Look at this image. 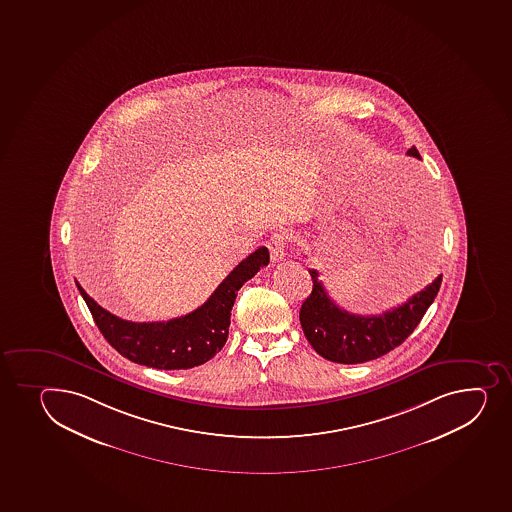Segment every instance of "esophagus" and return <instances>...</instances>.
<instances>
[{"label": "esophagus", "mask_w": 512, "mask_h": 512, "mask_svg": "<svg viewBox=\"0 0 512 512\" xmlns=\"http://www.w3.org/2000/svg\"><path fill=\"white\" fill-rule=\"evenodd\" d=\"M267 247L270 250V259L272 262H280L285 257V238L280 233H275L270 237Z\"/></svg>", "instance_id": "34e87169"}]
</instances>
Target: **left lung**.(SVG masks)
I'll use <instances>...</instances> for the list:
<instances>
[{
    "label": "left lung",
    "instance_id": "obj_1",
    "mask_svg": "<svg viewBox=\"0 0 512 512\" xmlns=\"http://www.w3.org/2000/svg\"><path fill=\"white\" fill-rule=\"evenodd\" d=\"M406 154L422 159L415 146ZM309 274L314 285L299 312L302 331L317 354L341 364L366 363L398 348L420 324L442 284L440 274L401 306L378 316H359L344 311L327 296L317 270L309 269Z\"/></svg>",
    "mask_w": 512,
    "mask_h": 512
}]
</instances>
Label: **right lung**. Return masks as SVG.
Wrapping results in <instances>:
<instances>
[{
	"instance_id": "add662e5",
	"label": "right lung",
	"mask_w": 512,
	"mask_h": 512,
	"mask_svg": "<svg viewBox=\"0 0 512 512\" xmlns=\"http://www.w3.org/2000/svg\"><path fill=\"white\" fill-rule=\"evenodd\" d=\"M269 260L267 247L257 248L227 275L203 306L166 322L124 321L87 296L79 282L75 284L102 336L121 356L149 368L190 369L222 351L238 290L269 265Z\"/></svg>"
}]
</instances>
